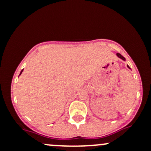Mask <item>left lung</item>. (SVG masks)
Here are the masks:
<instances>
[{"instance_id": "1", "label": "left lung", "mask_w": 151, "mask_h": 151, "mask_svg": "<svg viewBox=\"0 0 151 151\" xmlns=\"http://www.w3.org/2000/svg\"><path fill=\"white\" fill-rule=\"evenodd\" d=\"M117 56H118V58H121L122 59V60H126V59H125V58L123 57V55H121V54H120V53H117ZM128 66V68H130V67H129V66Z\"/></svg>"}]
</instances>
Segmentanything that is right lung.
<instances>
[{"instance_id":"obj_1","label":"right lung","mask_w":151,"mask_h":151,"mask_svg":"<svg viewBox=\"0 0 151 151\" xmlns=\"http://www.w3.org/2000/svg\"><path fill=\"white\" fill-rule=\"evenodd\" d=\"M22 71H23V70H22V71H21V72H20V74H19V75H20L21 74H22Z\"/></svg>"}]
</instances>
